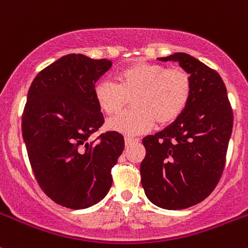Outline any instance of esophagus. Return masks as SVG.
I'll use <instances>...</instances> for the list:
<instances>
[{"label":"esophagus","mask_w":248,"mask_h":248,"mask_svg":"<svg viewBox=\"0 0 248 248\" xmlns=\"http://www.w3.org/2000/svg\"><path fill=\"white\" fill-rule=\"evenodd\" d=\"M137 141H139V139L132 138V137H126V138H124V142H126V145H131V144H133V142H137Z\"/></svg>","instance_id":"1"}]
</instances>
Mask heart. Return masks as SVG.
Returning <instances> with one entry per match:
<instances>
[{"label": "heart", "instance_id": "1", "mask_svg": "<svg viewBox=\"0 0 248 248\" xmlns=\"http://www.w3.org/2000/svg\"><path fill=\"white\" fill-rule=\"evenodd\" d=\"M116 84L101 81L94 86L97 104L108 115H116L129 98L133 108L110 119L112 131L136 136L146 132L156 122L167 126L174 122L189 103L192 79L182 68H167L157 63H133L115 77Z\"/></svg>", "mask_w": 248, "mask_h": 248}]
</instances>
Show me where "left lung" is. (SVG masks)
Listing matches in <instances>:
<instances>
[{
	"label": "left lung",
	"instance_id": "left-lung-1",
	"mask_svg": "<svg viewBox=\"0 0 248 248\" xmlns=\"http://www.w3.org/2000/svg\"><path fill=\"white\" fill-rule=\"evenodd\" d=\"M161 61H177L192 79L185 111L163 131L142 139L140 164L149 201L168 210L198 204L218 184L232 131V110L226 85L215 69L185 52Z\"/></svg>",
	"mask_w": 248,
	"mask_h": 248
}]
</instances>
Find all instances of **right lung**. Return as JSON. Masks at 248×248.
<instances>
[{
    "instance_id": "right-lung-1",
    "label": "right lung",
    "mask_w": 248,
    "mask_h": 248,
    "mask_svg": "<svg viewBox=\"0 0 248 248\" xmlns=\"http://www.w3.org/2000/svg\"><path fill=\"white\" fill-rule=\"evenodd\" d=\"M110 67L107 59L66 55L39 72L27 93L21 129L30 163L42 191L64 207L101 202L124 151L117 132L91 138L104 124L94 84Z\"/></svg>"
}]
</instances>
